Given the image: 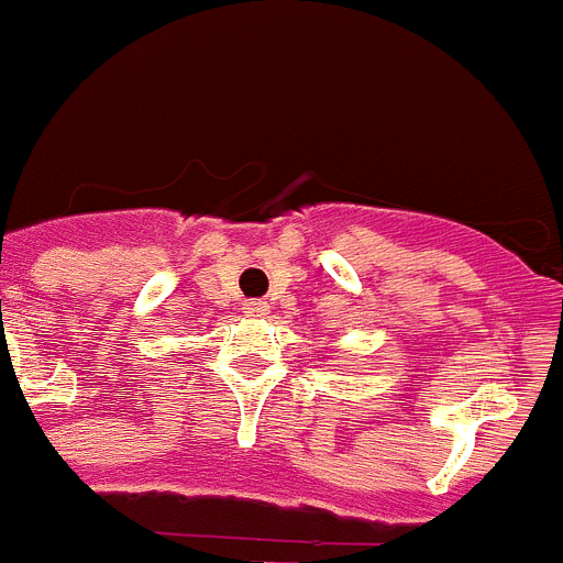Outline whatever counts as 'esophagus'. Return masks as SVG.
Masks as SVG:
<instances>
[{
    "label": "esophagus",
    "mask_w": 563,
    "mask_h": 563,
    "mask_svg": "<svg viewBox=\"0 0 563 563\" xmlns=\"http://www.w3.org/2000/svg\"><path fill=\"white\" fill-rule=\"evenodd\" d=\"M244 313H247V316H264V313H267V301H262V299L244 301Z\"/></svg>",
    "instance_id": "esophagus-1"
}]
</instances>
